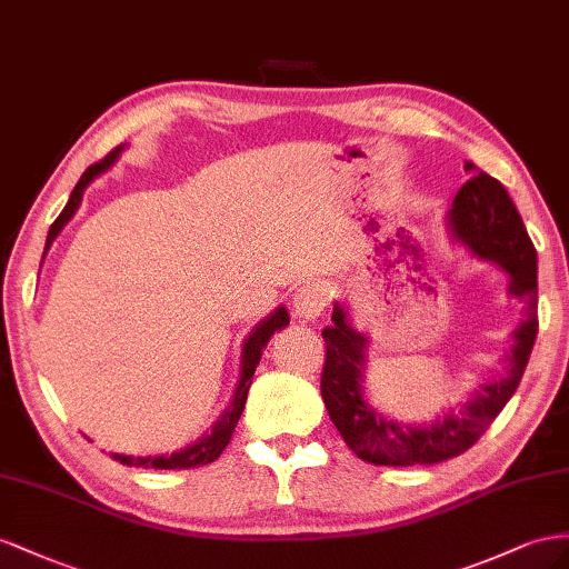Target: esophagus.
<instances>
[{
	"instance_id": "34e87169",
	"label": "esophagus",
	"mask_w": 569,
	"mask_h": 569,
	"mask_svg": "<svg viewBox=\"0 0 569 569\" xmlns=\"http://www.w3.org/2000/svg\"><path fill=\"white\" fill-rule=\"evenodd\" d=\"M329 305V290L321 283H305L293 298V312L302 321H315Z\"/></svg>"
}]
</instances>
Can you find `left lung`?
Instances as JSON below:
<instances>
[{
    "label": "left lung",
    "mask_w": 569,
    "mask_h": 569,
    "mask_svg": "<svg viewBox=\"0 0 569 569\" xmlns=\"http://www.w3.org/2000/svg\"><path fill=\"white\" fill-rule=\"evenodd\" d=\"M469 181L458 190L446 214L452 240L477 259L508 276V298L522 302L525 319L512 331V346L502 357V375L481 383L460 410H448L431 425H408L379 412L365 393L369 336L352 323L346 302H333L321 371V398L346 446L371 465L412 467L436 465L472 448L506 408L525 375L537 338V250L508 190L496 178L465 161Z\"/></svg>",
    "instance_id": "obj_1"
}]
</instances>
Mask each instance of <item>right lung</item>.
I'll use <instances>...</instances> for the list:
<instances>
[{
    "mask_svg": "<svg viewBox=\"0 0 569 569\" xmlns=\"http://www.w3.org/2000/svg\"><path fill=\"white\" fill-rule=\"evenodd\" d=\"M126 148L121 144V148H117L113 152H109L100 164H92L83 176H80L78 186L73 188L71 198L67 202V207H63V212L57 217V221L52 223L50 233H47V246H44V254L47 250L52 248L54 238L61 233L63 226H67L73 214L78 212L80 207V200H83V192L86 188L94 181L97 176L104 173L107 169L113 167V161H117L121 157ZM42 254V259H44ZM288 310L281 305L276 307V310L264 317L262 321L257 323V327L252 329V333L246 338V343H242V352H240V379H238V386H236V393L231 398V405L229 408L223 410V415L214 421L212 431L202 433L198 441L190 443L188 448L183 450H176L171 452V456H144V458H133V456H123V452H111L113 460H119L121 465H136V467H152V469H190V467H202V465H209L214 462L221 450L229 446L231 436H233V429L238 425V419L242 415V408H246V400H248V391L252 386V377H254V369L259 365V360H262V350L267 348V343L271 340V336L276 331H281L283 327H288Z\"/></svg>",
    "mask_w": 569,
    "mask_h": 569,
    "instance_id": "obj_1",
    "label": "right lung"
}]
</instances>
